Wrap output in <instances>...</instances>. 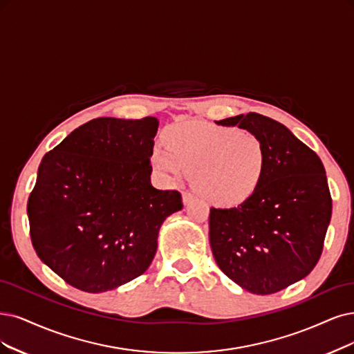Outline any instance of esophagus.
Segmentation results:
<instances>
[{"label":"esophagus","mask_w":354,"mask_h":354,"mask_svg":"<svg viewBox=\"0 0 354 354\" xmlns=\"http://www.w3.org/2000/svg\"><path fill=\"white\" fill-rule=\"evenodd\" d=\"M195 197L191 194V192H182V203H184L185 205L189 204Z\"/></svg>","instance_id":"obj_1"}]
</instances>
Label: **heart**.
Segmentation results:
<instances>
[{"label":"heart","mask_w":354,"mask_h":354,"mask_svg":"<svg viewBox=\"0 0 354 354\" xmlns=\"http://www.w3.org/2000/svg\"><path fill=\"white\" fill-rule=\"evenodd\" d=\"M165 140L167 147L151 150L153 167L169 182L192 174L195 191L210 204L241 205L266 178L267 147L251 131L188 121L169 127Z\"/></svg>","instance_id":"obj_1"}]
</instances>
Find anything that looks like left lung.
Masks as SVG:
<instances>
[{
  "label": "left lung",
  "instance_id": "8db88e82",
  "mask_svg": "<svg viewBox=\"0 0 354 354\" xmlns=\"http://www.w3.org/2000/svg\"><path fill=\"white\" fill-rule=\"evenodd\" d=\"M251 131L264 141L263 184L233 208L210 210V246L220 270L255 295H271L305 279L317 266L333 201L315 151L268 116L250 112L214 121Z\"/></svg>",
  "mask_w": 354,
  "mask_h": 354
}]
</instances>
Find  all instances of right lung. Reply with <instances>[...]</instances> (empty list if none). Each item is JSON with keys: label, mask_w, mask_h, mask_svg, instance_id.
Wrapping results in <instances>:
<instances>
[{"label": "right lung", "mask_w": 354, "mask_h": 354, "mask_svg": "<svg viewBox=\"0 0 354 354\" xmlns=\"http://www.w3.org/2000/svg\"><path fill=\"white\" fill-rule=\"evenodd\" d=\"M159 120L96 118L46 153L28 216L37 257L75 289L113 290L146 271L178 191L151 185Z\"/></svg>", "instance_id": "obj_1"}]
</instances>
